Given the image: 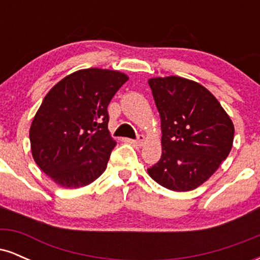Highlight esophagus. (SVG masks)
I'll use <instances>...</instances> for the list:
<instances>
[{
	"mask_svg": "<svg viewBox=\"0 0 260 260\" xmlns=\"http://www.w3.org/2000/svg\"><path fill=\"white\" fill-rule=\"evenodd\" d=\"M132 142H133V144L138 145V147H142V145L144 144V142H145V137L142 136V134H139V136L137 137V139L132 140Z\"/></svg>",
	"mask_w": 260,
	"mask_h": 260,
	"instance_id": "34e87169",
	"label": "esophagus"
}]
</instances>
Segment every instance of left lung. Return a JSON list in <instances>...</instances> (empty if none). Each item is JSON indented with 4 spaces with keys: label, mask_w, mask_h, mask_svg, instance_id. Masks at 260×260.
Returning a JSON list of instances; mask_svg holds the SVG:
<instances>
[{
    "label": "left lung",
    "mask_w": 260,
    "mask_h": 260,
    "mask_svg": "<svg viewBox=\"0 0 260 260\" xmlns=\"http://www.w3.org/2000/svg\"><path fill=\"white\" fill-rule=\"evenodd\" d=\"M149 85L160 113L162 154L148 174L168 189H194L228 157L234 123L199 83L172 76L149 79Z\"/></svg>",
    "instance_id": "obj_1"
}]
</instances>
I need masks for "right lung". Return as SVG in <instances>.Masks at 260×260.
<instances>
[{
  "mask_svg": "<svg viewBox=\"0 0 260 260\" xmlns=\"http://www.w3.org/2000/svg\"><path fill=\"white\" fill-rule=\"evenodd\" d=\"M128 80L117 71L74 72L46 94L29 138L35 162L64 188L86 186L106 170L116 142L107 129V106Z\"/></svg>",
  "mask_w": 260,
  "mask_h": 260,
  "instance_id": "obj_1",
  "label": "right lung"
}]
</instances>
